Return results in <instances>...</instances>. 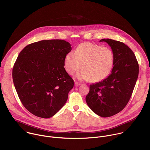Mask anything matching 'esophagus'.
<instances>
[{
    "instance_id": "1",
    "label": "esophagus",
    "mask_w": 150,
    "mask_h": 150,
    "mask_svg": "<svg viewBox=\"0 0 150 150\" xmlns=\"http://www.w3.org/2000/svg\"><path fill=\"white\" fill-rule=\"evenodd\" d=\"M80 85H81V84L79 83H78V82H75V83H74V86H75L76 87H79V86H80Z\"/></svg>"
}]
</instances>
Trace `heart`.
<instances>
[{"instance_id":"heart-1","label":"heart","mask_w":150,"mask_h":150,"mask_svg":"<svg viewBox=\"0 0 150 150\" xmlns=\"http://www.w3.org/2000/svg\"><path fill=\"white\" fill-rule=\"evenodd\" d=\"M112 51L92 43L80 44L75 53H68L64 59V67L70 74H74L81 67L83 68L76 74L80 80L100 81L110 74L113 66Z\"/></svg>"}]
</instances>
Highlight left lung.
Listing matches in <instances>:
<instances>
[{
  "instance_id": "8db88e82",
  "label": "left lung",
  "mask_w": 150,
  "mask_h": 150,
  "mask_svg": "<svg viewBox=\"0 0 150 150\" xmlns=\"http://www.w3.org/2000/svg\"><path fill=\"white\" fill-rule=\"evenodd\" d=\"M111 48L114 58L110 74L102 81L90 86L86 96L89 108L98 116L117 114L126 106L139 76V64L133 52L126 45L111 39H102Z\"/></svg>"
}]
</instances>
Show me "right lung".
Masks as SVG:
<instances>
[{"label": "right lung", "mask_w": 150, "mask_h": 150, "mask_svg": "<svg viewBox=\"0 0 150 150\" xmlns=\"http://www.w3.org/2000/svg\"><path fill=\"white\" fill-rule=\"evenodd\" d=\"M71 46L64 40H42L19 53L13 69L14 85L24 106L35 116L50 118L66 102L74 86L64 67Z\"/></svg>", "instance_id": "obj_1"}]
</instances>
